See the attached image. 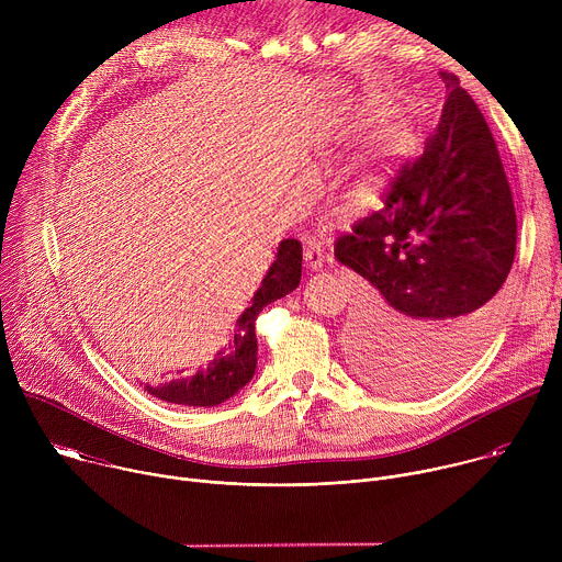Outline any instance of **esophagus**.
Returning a JSON list of instances; mask_svg holds the SVG:
<instances>
[{"label": "esophagus", "instance_id": "obj_1", "mask_svg": "<svg viewBox=\"0 0 562 562\" xmlns=\"http://www.w3.org/2000/svg\"><path fill=\"white\" fill-rule=\"evenodd\" d=\"M327 258V251L323 247V243H315V239H308L304 247V262L308 269H323Z\"/></svg>", "mask_w": 562, "mask_h": 562}]
</instances>
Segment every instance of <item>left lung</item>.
Listing matches in <instances>:
<instances>
[{
  "label": "left lung",
  "instance_id": "8db88e82",
  "mask_svg": "<svg viewBox=\"0 0 562 562\" xmlns=\"http://www.w3.org/2000/svg\"><path fill=\"white\" fill-rule=\"evenodd\" d=\"M420 157L382 206L342 233L336 260L367 280L353 336L367 375L416 395L485 347L516 256V209L494 135L453 72Z\"/></svg>",
  "mask_w": 562,
  "mask_h": 562
}]
</instances>
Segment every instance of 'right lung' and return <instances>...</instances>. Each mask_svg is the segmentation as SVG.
Returning a JSON list of instances; mask_svg holds the SVG:
<instances>
[{
    "label": "right lung",
    "mask_w": 562,
    "mask_h": 562,
    "mask_svg": "<svg viewBox=\"0 0 562 562\" xmlns=\"http://www.w3.org/2000/svg\"><path fill=\"white\" fill-rule=\"evenodd\" d=\"M302 276V245L297 239H282L276 260L269 267L260 289L254 293L251 306L237 317L233 336L226 349L217 351L206 369L198 371L191 378L171 380L165 384L144 389L165 400V403L182 407H217L224 400L233 397L256 373L258 364V338H256V319L260 311L291 293L300 284Z\"/></svg>",
    "instance_id": "1"
}]
</instances>
